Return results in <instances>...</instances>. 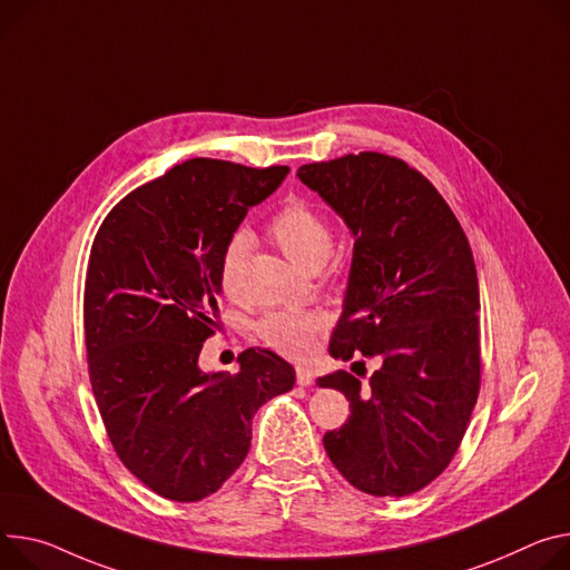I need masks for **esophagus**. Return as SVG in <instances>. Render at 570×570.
I'll use <instances>...</instances> for the list:
<instances>
[{
    "label": "esophagus",
    "mask_w": 570,
    "mask_h": 570,
    "mask_svg": "<svg viewBox=\"0 0 570 570\" xmlns=\"http://www.w3.org/2000/svg\"><path fill=\"white\" fill-rule=\"evenodd\" d=\"M295 382L299 386H312L314 384V371L312 368H304V366H297L295 368Z\"/></svg>",
    "instance_id": "34e87169"
}]
</instances>
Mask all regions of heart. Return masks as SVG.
<instances>
[{
    "instance_id": "obj_1",
    "label": "heart",
    "mask_w": 570,
    "mask_h": 570,
    "mask_svg": "<svg viewBox=\"0 0 570 570\" xmlns=\"http://www.w3.org/2000/svg\"><path fill=\"white\" fill-rule=\"evenodd\" d=\"M273 240L297 266L312 271L327 262L332 252V229L325 216L306 199H291L275 214L268 227ZM252 247V236L238 229L229 236L220 254V286L225 293L236 295L243 279V266ZM325 327L318 314H286L277 312L256 325V334L268 347L284 356L299 358L308 354L316 334Z\"/></svg>"
}]
</instances>
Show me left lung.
Listing matches in <instances>:
<instances>
[{"label":"left lung","instance_id":"1","mask_svg":"<svg viewBox=\"0 0 570 570\" xmlns=\"http://www.w3.org/2000/svg\"><path fill=\"white\" fill-rule=\"evenodd\" d=\"M297 177L354 236L330 354L380 361L366 389L345 371L318 380L350 400L345 425L323 445L358 491L416 493L448 469L480 393V284L469 238L439 190L402 159L345 154L306 164Z\"/></svg>","mask_w":570,"mask_h":570}]
</instances>
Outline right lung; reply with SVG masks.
Listing matches in <instances>:
<instances>
[{"label": "right lung", "instance_id": "obj_1", "mask_svg": "<svg viewBox=\"0 0 570 570\" xmlns=\"http://www.w3.org/2000/svg\"><path fill=\"white\" fill-rule=\"evenodd\" d=\"M286 175V166L184 161L122 197L92 240L83 288L92 393L120 461L161 498L216 493L247 456L256 409L295 384L288 361L264 347L240 352L236 375L197 366L220 327L223 247Z\"/></svg>", "mask_w": 570, "mask_h": 570}]
</instances>
